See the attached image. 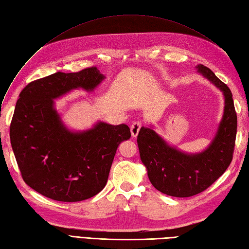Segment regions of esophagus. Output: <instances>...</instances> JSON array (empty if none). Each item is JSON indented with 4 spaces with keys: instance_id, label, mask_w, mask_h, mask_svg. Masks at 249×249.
I'll use <instances>...</instances> for the list:
<instances>
[{
    "instance_id": "obj_1",
    "label": "esophagus",
    "mask_w": 249,
    "mask_h": 249,
    "mask_svg": "<svg viewBox=\"0 0 249 249\" xmlns=\"http://www.w3.org/2000/svg\"><path fill=\"white\" fill-rule=\"evenodd\" d=\"M141 129V123L140 122H135L131 125V134L133 137H137V135L139 134V131Z\"/></svg>"
}]
</instances>
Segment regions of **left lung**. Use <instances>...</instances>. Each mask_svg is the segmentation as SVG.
I'll return each instance as SVG.
<instances>
[{"mask_svg":"<svg viewBox=\"0 0 249 249\" xmlns=\"http://www.w3.org/2000/svg\"><path fill=\"white\" fill-rule=\"evenodd\" d=\"M197 71L220 90L224 110L215 137L201 153L188 154L165 141L153 125L142 126L137 136L141 161L150 183L160 192L189 197L205 191L228 169L232 160L237 134V113L230 88L202 64Z\"/></svg>","mask_w":249,"mask_h":249,"instance_id":"left-lung-1","label":"left lung"}]
</instances>
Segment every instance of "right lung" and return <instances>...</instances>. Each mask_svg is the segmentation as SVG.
Listing matches in <instances>:
<instances>
[{
    "label": "right lung",
    "mask_w": 249,
    "mask_h": 249,
    "mask_svg": "<svg viewBox=\"0 0 249 249\" xmlns=\"http://www.w3.org/2000/svg\"><path fill=\"white\" fill-rule=\"evenodd\" d=\"M105 76L96 67L55 72L21 90L10 124V141L25 183L51 199L81 201L106 186L116 149L130 139L126 124L97 122L91 129L71 131L54 100L74 89L91 92Z\"/></svg>",
    "instance_id": "1"
}]
</instances>
